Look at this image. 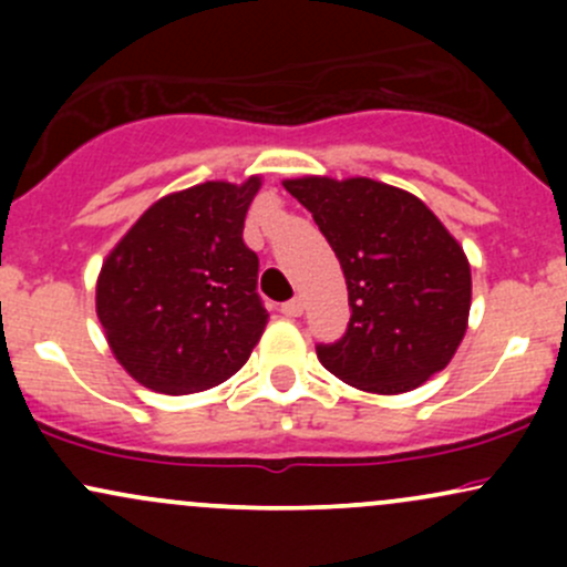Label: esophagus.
Instances as JSON below:
<instances>
[{"label": "esophagus", "mask_w": 567, "mask_h": 567, "mask_svg": "<svg viewBox=\"0 0 567 567\" xmlns=\"http://www.w3.org/2000/svg\"><path fill=\"white\" fill-rule=\"evenodd\" d=\"M282 311L285 317H301L303 315V301L301 298H292V301H288V303H282Z\"/></svg>", "instance_id": "1"}]
</instances>
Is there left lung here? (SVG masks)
<instances>
[{"label": "left lung", "mask_w": 567, "mask_h": 567, "mask_svg": "<svg viewBox=\"0 0 567 567\" xmlns=\"http://www.w3.org/2000/svg\"><path fill=\"white\" fill-rule=\"evenodd\" d=\"M282 186L315 216L347 277V336L317 357L370 394L413 392L447 368L470 324L464 247L415 194L373 178L303 175Z\"/></svg>", "instance_id": "1"}]
</instances>
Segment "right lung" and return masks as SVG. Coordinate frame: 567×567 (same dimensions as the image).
Masks as SVG:
<instances>
[{"instance_id":"obj_1","label":"right lung","mask_w":567,"mask_h":567,"mask_svg":"<svg viewBox=\"0 0 567 567\" xmlns=\"http://www.w3.org/2000/svg\"><path fill=\"white\" fill-rule=\"evenodd\" d=\"M261 175L205 181L148 207L112 247L95 282L109 349L141 386L194 394L245 365L269 315L258 256L243 243Z\"/></svg>"}]
</instances>
